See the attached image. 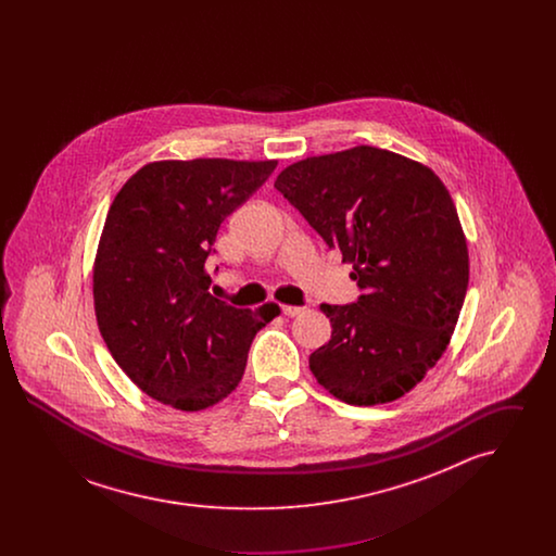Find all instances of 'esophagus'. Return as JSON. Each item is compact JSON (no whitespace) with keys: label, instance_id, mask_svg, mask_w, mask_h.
<instances>
[{"label":"esophagus","instance_id":"1","mask_svg":"<svg viewBox=\"0 0 556 556\" xmlns=\"http://www.w3.org/2000/svg\"><path fill=\"white\" fill-rule=\"evenodd\" d=\"M302 313H304L302 306H290V304L283 306V315H286V317H298V315H302Z\"/></svg>","mask_w":556,"mask_h":556}]
</instances>
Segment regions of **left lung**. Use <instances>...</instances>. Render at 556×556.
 Wrapping results in <instances>:
<instances>
[{"label": "left lung", "mask_w": 556, "mask_h": 556, "mask_svg": "<svg viewBox=\"0 0 556 556\" xmlns=\"http://www.w3.org/2000/svg\"><path fill=\"white\" fill-rule=\"evenodd\" d=\"M275 187L354 266L356 304H323L331 340L311 354L345 404L394 402L442 358L469 286V250L442 179L421 162L356 146L298 160Z\"/></svg>", "instance_id": "left-lung-1"}]
</instances>
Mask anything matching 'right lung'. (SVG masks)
Masks as SVG:
<instances>
[{"mask_svg": "<svg viewBox=\"0 0 556 556\" xmlns=\"http://www.w3.org/2000/svg\"><path fill=\"white\" fill-rule=\"evenodd\" d=\"M277 160H156L114 195L93 261V308L116 365L148 396L204 410L241 381L275 302L243 311L208 293L220 223Z\"/></svg>", "mask_w": 556, "mask_h": 556, "instance_id": "add662e5", "label": "right lung"}]
</instances>
